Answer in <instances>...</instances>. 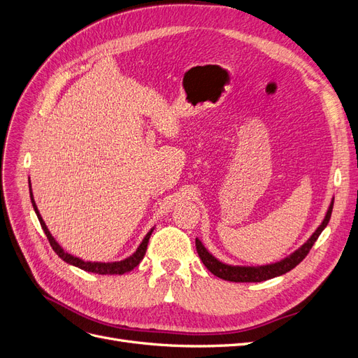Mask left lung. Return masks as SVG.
Returning <instances> with one entry per match:
<instances>
[{"label":"left lung","mask_w":358,"mask_h":358,"mask_svg":"<svg viewBox=\"0 0 358 358\" xmlns=\"http://www.w3.org/2000/svg\"><path fill=\"white\" fill-rule=\"evenodd\" d=\"M334 201H335V199H331L323 222L313 232V236L308 238L299 249H296L293 253H290L285 259H281V261H278V262L266 264V265H256V266L228 265V264H224L222 261H219V259H216L210 252L204 248V244L199 238H195L196 253H199L204 266L210 271L213 275H216L222 280H228V281H234V282H261V281H265L269 278L282 275V274L289 273V271L293 269L296 265H299L305 259V256L310 253L318 236L323 232V229L329 224L331 210H334Z\"/></svg>","instance_id":"left-lung-1"}]
</instances>
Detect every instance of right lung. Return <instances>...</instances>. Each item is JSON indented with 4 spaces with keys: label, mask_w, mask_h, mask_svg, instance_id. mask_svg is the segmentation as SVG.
<instances>
[{
    "label": "right lung",
    "mask_w": 358,
    "mask_h": 358,
    "mask_svg": "<svg viewBox=\"0 0 358 358\" xmlns=\"http://www.w3.org/2000/svg\"><path fill=\"white\" fill-rule=\"evenodd\" d=\"M29 195H31L32 207H34V210L36 213V217H38V220H40L43 231L45 232L48 243H50V245L53 248V250L56 252V255L60 259H64L66 264L73 265V266H78L80 269L87 271V273H94V274H101V275H117V274L121 275V274H126V273H129V271H131L133 268H136L141 264V261H142L143 256H145L146 248H148V241H150V237H151L154 228H151L150 232H148L146 236L143 237V240L139 244V248L136 249V252L131 253L129 257L122 259V261H117V262H90V261H83V259H80L77 256H72V255H69L68 252H65L64 249H62V245L55 240V237L52 236L50 231H48L45 222L43 220V217H41V215L38 212V207H36V204L34 201L31 180H29Z\"/></svg>",
    "instance_id": "obj_1"
}]
</instances>
